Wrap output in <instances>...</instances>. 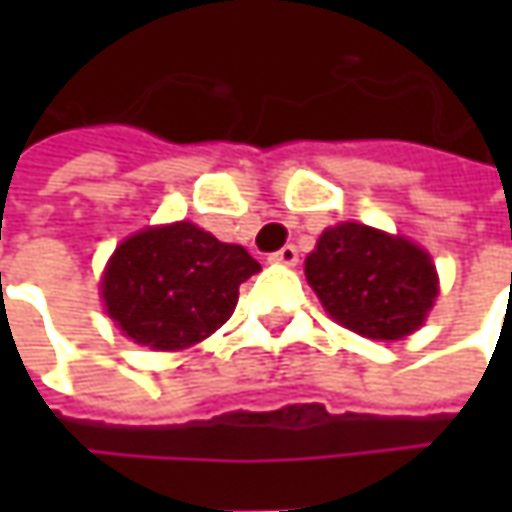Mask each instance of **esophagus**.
<instances>
[{"label": "esophagus", "instance_id": "obj_1", "mask_svg": "<svg viewBox=\"0 0 512 512\" xmlns=\"http://www.w3.org/2000/svg\"><path fill=\"white\" fill-rule=\"evenodd\" d=\"M270 262H276V265H296L299 262V250L293 245H285L282 250L270 253Z\"/></svg>", "mask_w": 512, "mask_h": 512}]
</instances>
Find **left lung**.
<instances>
[{
	"instance_id": "8db88e82",
	"label": "left lung",
	"mask_w": 512,
	"mask_h": 512,
	"mask_svg": "<svg viewBox=\"0 0 512 512\" xmlns=\"http://www.w3.org/2000/svg\"><path fill=\"white\" fill-rule=\"evenodd\" d=\"M305 273L327 313L367 339L413 333L439 293L422 247L356 222L325 230Z\"/></svg>"
}]
</instances>
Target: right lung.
Listing matches in <instances>:
<instances>
[{
    "label": "right lung",
    "mask_w": 512,
    "mask_h": 512,
    "mask_svg": "<svg viewBox=\"0 0 512 512\" xmlns=\"http://www.w3.org/2000/svg\"><path fill=\"white\" fill-rule=\"evenodd\" d=\"M259 262L190 222L142 230L116 247L102 279L108 316L133 342L176 350L230 319Z\"/></svg>",
    "instance_id": "1"
}]
</instances>
